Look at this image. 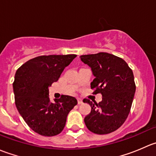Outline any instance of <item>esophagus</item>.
Here are the masks:
<instances>
[{
	"mask_svg": "<svg viewBox=\"0 0 156 156\" xmlns=\"http://www.w3.org/2000/svg\"><path fill=\"white\" fill-rule=\"evenodd\" d=\"M78 104H79V105L82 104V103H83L82 100H81V99H80V98H78Z\"/></svg>",
	"mask_w": 156,
	"mask_h": 156,
	"instance_id": "obj_1",
	"label": "esophagus"
}]
</instances>
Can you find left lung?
Returning a JSON list of instances; mask_svg holds the SVG:
<instances>
[{
  "instance_id": "obj_1",
  "label": "left lung",
  "mask_w": 156,
  "mask_h": 156,
  "mask_svg": "<svg viewBox=\"0 0 156 156\" xmlns=\"http://www.w3.org/2000/svg\"><path fill=\"white\" fill-rule=\"evenodd\" d=\"M80 57L95 76L90 83L93 94L103 97L99 103L84 99L83 102L91 106L84 123L97 134L112 133L123 125L130 113L136 90L132 69L123 59L104 52Z\"/></svg>"
}]
</instances>
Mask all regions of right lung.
I'll return each instance as SVG.
<instances>
[{"instance_id":"obj_1","label":"right lung","mask_w":156,"mask_h":156,"mask_svg":"<svg viewBox=\"0 0 156 156\" xmlns=\"http://www.w3.org/2000/svg\"><path fill=\"white\" fill-rule=\"evenodd\" d=\"M75 54L40 56L29 59L15 74L12 83L15 103L19 112L35 133L56 136L63 130L69 112L78 102L62 95L50 103L48 87L58 81Z\"/></svg>"}]
</instances>
